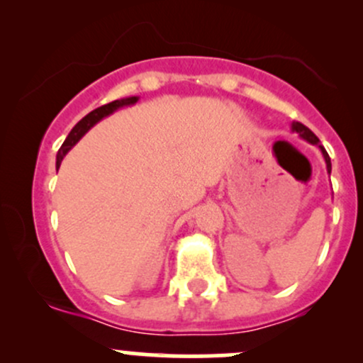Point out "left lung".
Listing matches in <instances>:
<instances>
[{
    "label": "left lung",
    "mask_w": 363,
    "mask_h": 363,
    "mask_svg": "<svg viewBox=\"0 0 363 363\" xmlns=\"http://www.w3.org/2000/svg\"><path fill=\"white\" fill-rule=\"evenodd\" d=\"M291 131L297 133V135L301 136L302 140L309 141L311 145H318L319 150H320V153H323V157H324V162H326V169H328V172L331 174V158H329L328 152H326V150H324L323 145H319V138H318V136H315L314 133H312L309 128L303 126V124H301V123H295V121H294V123H291Z\"/></svg>",
    "instance_id": "obj_1"
}]
</instances>
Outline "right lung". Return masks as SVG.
Wrapping results in <instances>:
<instances>
[{"mask_svg":"<svg viewBox=\"0 0 363 363\" xmlns=\"http://www.w3.org/2000/svg\"><path fill=\"white\" fill-rule=\"evenodd\" d=\"M140 97H126V99H119V101H114L111 104H106V106L102 107H97L95 111L89 112V114L85 116L82 121H78L77 124H74L72 131H69V135L66 136L65 143L61 145V148L57 150V155H56V169H60L62 158L66 157V153L72 150L74 145L80 141L83 136L86 135V133L90 131L91 128L95 126V124L99 123V121H102L104 118H107V116L114 114L116 111L121 109V107H128V106H135L136 102H138Z\"/></svg>","mask_w":363,"mask_h":363,"instance_id":"1","label":"right lung"}]
</instances>
